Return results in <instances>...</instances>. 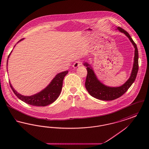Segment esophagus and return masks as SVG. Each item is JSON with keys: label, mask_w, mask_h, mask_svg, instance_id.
Instances as JSON below:
<instances>
[{"label": "esophagus", "mask_w": 149, "mask_h": 149, "mask_svg": "<svg viewBox=\"0 0 149 149\" xmlns=\"http://www.w3.org/2000/svg\"><path fill=\"white\" fill-rule=\"evenodd\" d=\"M81 64H82V63L81 62V61L78 60V61H75V62L74 63L73 65H72V66H73V68H77L78 67L80 66V65H81Z\"/></svg>", "instance_id": "esophagus-1"}]
</instances>
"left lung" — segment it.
Returning <instances> with one entry per match:
<instances>
[{
    "mask_svg": "<svg viewBox=\"0 0 149 149\" xmlns=\"http://www.w3.org/2000/svg\"><path fill=\"white\" fill-rule=\"evenodd\" d=\"M116 29H118L121 33H123L126 36L135 47V56L133 68L130 77L127 81L120 86L111 87L107 86L98 80L90 64L86 62L83 64L86 67L88 72L85 83V88L87 91L94 98L102 100H112L117 99L126 92L129 88L134 82L139 70V53L136 43L127 32L120 27H118Z\"/></svg>",
    "mask_w": 149,
    "mask_h": 149,
    "instance_id": "1",
    "label": "left lung"
}]
</instances>
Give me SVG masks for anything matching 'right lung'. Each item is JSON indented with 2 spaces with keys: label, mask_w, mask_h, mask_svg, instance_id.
I'll return each mask as SVG.
<instances>
[{
  "label": "right lung",
  "mask_w": 149,
  "mask_h": 149,
  "mask_svg": "<svg viewBox=\"0 0 149 149\" xmlns=\"http://www.w3.org/2000/svg\"><path fill=\"white\" fill-rule=\"evenodd\" d=\"M24 38L21 39L17 43L21 41ZM12 52V51L11 52ZM10 55V54H9L8 58L9 57ZM68 73V71H63L58 73L44 89L31 96H24L19 94L14 89L10 83H9V84L15 95L23 102L35 106H46L54 102L60 95L62 89L64 77Z\"/></svg>",
  "instance_id": "obj_1"
}]
</instances>
